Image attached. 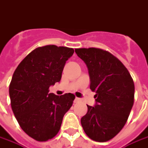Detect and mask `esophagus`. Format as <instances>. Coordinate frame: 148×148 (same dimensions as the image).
Wrapping results in <instances>:
<instances>
[{
  "label": "esophagus",
  "instance_id": "obj_1",
  "mask_svg": "<svg viewBox=\"0 0 148 148\" xmlns=\"http://www.w3.org/2000/svg\"><path fill=\"white\" fill-rule=\"evenodd\" d=\"M80 98H78V97H76L75 100H74V103H78V102H80Z\"/></svg>",
  "mask_w": 148,
  "mask_h": 148
}]
</instances>
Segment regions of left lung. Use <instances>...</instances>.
Here are the masks:
<instances>
[{
	"label": "left lung",
	"mask_w": 148,
	"mask_h": 148,
	"mask_svg": "<svg viewBox=\"0 0 148 148\" xmlns=\"http://www.w3.org/2000/svg\"><path fill=\"white\" fill-rule=\"evenodd\" d=\"M86 64L95 106H88L80 123L85 134L97 142H106L119 134L134 105V84L130 72L117 57L95 47L75 49Z\"/></svg>",
	"instance_id": "left-lung-1"
}]
</instances>
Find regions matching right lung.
Here are the masks:
<instances>
[{"mask_svg": "<svg viewBox=\"0 0 148 148\" xmlns=\"http://www.w3.org/2000/svg\"><path fill=\"white\" fill-rule=\"evenodd\" d=\"M72 48L47 45L33 50L14 71L10 84L12 110L25 134L36 141L54 138L60 130L65 113L75 95L49 93V88L60 82Z\"/></svg>", "mask_w": 148, "mask_h": 148, "instance_id": "1", "label": "right lung"}]
</instances>
